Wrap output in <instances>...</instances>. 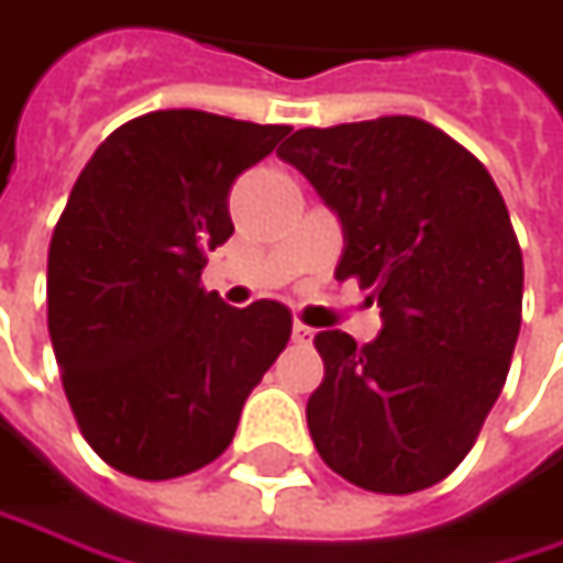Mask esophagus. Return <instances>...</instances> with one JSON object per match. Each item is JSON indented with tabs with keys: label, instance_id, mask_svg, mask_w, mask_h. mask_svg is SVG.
I'll use <instances>...</instances> for the list:
<instances>
[{
	"label": "esophagus",
	"instance_id": "esophagus-1",
	"mask_svg": "<svg viewBox=\"0 0 563 563\" xmlns=\"http://www.w3.org/2000/svg\"><path fill=\"white\" fill-rule=\"evenodd\" d=\"M312 329L309 325H302V322H292V341L296 344H306V341H312Z\"/></svg>",
	"mask_w": 563,
	"mask_h": 563
}]
</instances>
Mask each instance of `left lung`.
Returning a JSON list of instances; mask_svg holds the SVG:
<instances>
[{
  "instance_id": "left-lung-1",
  "label": "left lung",
  "mask_w": 563,
  "mask_h": 563,
  "mask_svg": "<svg viewBox=\"0 0 563 563\" xmlns=\"http://www.w3.org/2000/svg\"><path fill=\"white\" fill-rule=\"evenodd\" d=\"M341 219L338 280L371 289L384 329L319 332L325 380L306 422L354 486L416 493L474 448L522 325V251L486 167L412 115L299 129L280 151Z\"/></svg>"
}]
</instances>
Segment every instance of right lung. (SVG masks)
<instances>
[{
    "label": "right lung",
    "mask_w": 563,
    "mask_h": 563,
    "mask_svg": "<svg viewBox=\"0 0 563 563\" xmlns=\"http://www.w3.org/2000/svg\"><path fill=\"white\" fill-rule=\"evenodd\" d=\"M286 125L196 109L115 129L74 183L47 251V329L89 448L137 481L212 464L292 319L274 299L234 309L202 289L231 238V183Z\"/></svg>",
    "instance_id": "obj_1"
}]
</instances>
